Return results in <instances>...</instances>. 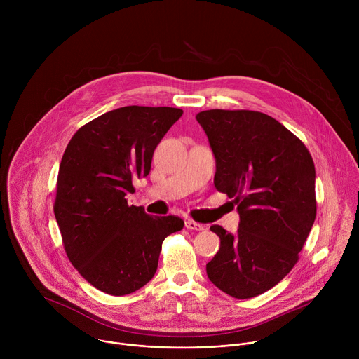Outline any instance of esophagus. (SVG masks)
I'll list each match as a JSON object with an SVG mask.
<instances>
[{
    "mask_svg": "<svg viewBox=\"0 0 359 359\" xmlns=\"http://www.w3.org/2000/svg\"><path fill=\"white\" fill-rule=\"evenodd\" d=\"M184 227H186L187 230H196V231L204 230V226L196 223L194 220H186V222H184Z\"/></svg>",
    "mask_w": 359,
    "mask_h": 359,
    "instance_id": "34e87169",
    "label": "esophagus"
}]
</instances>
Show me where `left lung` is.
Here are the masks:
<instances>
[{
    "label": "left lung",
    "instance_id": "1",
    "mask_svg": "<svg viewBox=\"0 0 359 359\" xmlns=\"http://www.w3.org/2000/svg\"><path fill=\"white\" fill-rule=\"evenodd\" d=\"M216 159L215 186L234 198L237 233L210 230L220 248L209 280L234 298L260 295L298 262L317 215L316 168L305 144L274 118L254 111L196 115Z\"/></svg>",
    "mask_w": 359,
    "mask_h": 359
}]
</instances>
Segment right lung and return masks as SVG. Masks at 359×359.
<instances>
[{
  "label": "right lung",
  "instance_id": "right-lung-1",
  "mask_svg": "<svg viewBox=\"0 0 359 359\" xmlns=\"http://www.w3.org/2000/svg\"><path fill=\"white\" fill-rule=\"evenodd\" d=\"M183 115L177 108L125 107L83 125L69 140L54 213L68 259L95 288L126 295L158 270L163 240L184 226L129 206L132 182L150 172L153 151Z\"/></svg>",
  "mask_w": 359,
  "mask_h": 359
}]
</instances>
